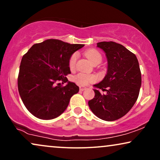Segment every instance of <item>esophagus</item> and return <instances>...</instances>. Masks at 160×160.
Listing matches in <instances>:
<instances>
[{
	"label": "esophagus",
	"mask_w": 160,
	"mask_h": 160,
	"mask_svg": "<svg viewBox=\"0 0 160 160\" xmlns=\"http://www.w3.org/2000/svg\"><path fill=\"white\" fill-rule=\"evenodd\" d=\"M79 88H80V91H84V90H86V89H87L86 87H84L83 86H80Z\"/></svg>",
	"instance_id": "obj_1"
}]
</instances>
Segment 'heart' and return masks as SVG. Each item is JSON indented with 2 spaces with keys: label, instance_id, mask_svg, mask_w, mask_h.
Masks as SVG:
<instances>
[{
  "label": "heart",
  "instance_id": "obj_1",
  "mask_svg": "<svg viewBox=\"0 0 160 160\" xmlns=\"http://www.w3.org/2000/svg\"><path fill=\"white\" fill-rule=\"evenodd\" d=\"M85 55L92 64L94 62H97V61H101L102 59L101 54H100V52H98L97 50L95 49H91L86 52ZM77 58V54H73L69 60V67L71 69H73L75 68ZM74 80H75L76 82H77L78 84L81 85H87L89 82H93L95 80V77L92 75H86V74L84 73H79L74 77Z\"/></svg>",
  "mask_w": 160,
  "mask_h": 160
}]
</instances>
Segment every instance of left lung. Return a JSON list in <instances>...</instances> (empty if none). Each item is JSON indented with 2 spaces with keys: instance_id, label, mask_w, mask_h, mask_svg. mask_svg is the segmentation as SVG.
<instances>
[{
  "instance_id": "obj_1",
  "label": "left lung",
  "mask_w": 160,
  "mask_h": 160,
  "mask_svg": "<svg viewBox=\"0 0 160 160\" xmlns=\"http://www.w3.org/2000/svg\"><path fill=\"white\" fill-rule=\"evenodd\" d=\"M97 47L106 54L108 66L103 79L93 85L95 97L88 104L96 117L114 121L124 117L136 102L141 87V70L136 56L124 46L102 41ZM100 89L107 93L101 94Z\"/></svg>"
}]
</instances>
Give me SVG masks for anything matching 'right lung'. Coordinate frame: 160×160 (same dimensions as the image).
I'll return each instance as SVG.
<instances>
[{
  "label": "right lung",
  "mask_w": 160,
  "mask_h": 160,
  "mask_svg": "<svg viewBox=\"0 0 160 160\" xmlns=\"http://www.w3.org/2000/svg\"><path fill=\"white\" fill-rule=\"evenodd\" d=\"M84 46L47 39L32 45L22 57L18 90L24 105L32 115L49 120L65 111L71 98L79 91V87L66 78L71 73L69 60ZM60 80L67 84L56 85L55 82Z\"/></svg>",
  "instance_id": "obj_1"
}]
</instances>
